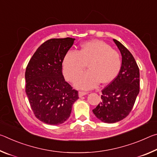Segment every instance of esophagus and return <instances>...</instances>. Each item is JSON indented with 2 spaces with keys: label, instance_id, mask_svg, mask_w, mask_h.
Returning a JSON list of instances; mask_svg holds the SVG:
<instances>
[{
  "label": "esophagus",
  "instance_id": "34e87169",
  "mask_svg": "<svg viewBox=\"0 0 157 157\" xmlns=\"http://www.w3.org/2000/svg\"><path fill=\"white\" fill-rule=\"evenodd\" d=\"M88 93L87 92H84V91H79L78 93V95H79V98H82V96H84V95H86Z\"/></svg>",
  "mask_w": 157,
  "mask_h": 157
}]
</instances>
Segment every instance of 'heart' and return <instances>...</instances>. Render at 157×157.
<instances>
[{"label": "heart", "instance_id": "obj_1", "mask_svg": "<svg viewBox=\"0 0 157 157\" xmlns=\"http://www.w3.org/2000/svg\"><path fill=\"white\" fill-rule=\"evenodd\" d=\"M90 69L76 78L74 85L80 89L95 88L101 81L108 83L115 79L121 68V59L116 50L102 41L85 42L80 50H69L63 59V73L69 81L86 67Z\"/></svg>", "mask_w": 157, "mask_h": 157}]
</instances>
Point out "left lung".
Here are the masks:
<instances>
[{
  "instance_id": "left-lung-1",
  "label": "left lung",
  "mask_w": 157,
  "mask_h": 157,
  "mask_svg": "<svg viewBox=\"0 0 157 157\" xmlns=\"http://www.w3.org/2000/svg\"><path fill=\"white\" fill-rule=\"evenodd\" d=\"M122 56L118 76L102 90V102L94 109V115L103 123L121 121L131 112L139 94V68L134 57L121 42L113 39Z\"/></svg>"
}]
</instances>
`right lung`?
I'll return each instance as SVG.
<instances>
[{"label": "right lung", "instance_id": "obj_1", "mask_svg": "<svg viewBox=\"0 0 157 157\" xmlns=\"http://www.w3.org/2000/svg\"><path fill=\"white\" fill-rule=\"evenodd\" d=\"M75 39H51L39 46L25 74V92L34 115L44 123L57 125L70 117L78 92L62 74L63 57Z\"/></svg>", "mask_w": 157, "mask_h": 157}]
</instances>
